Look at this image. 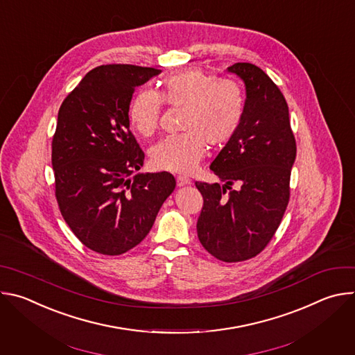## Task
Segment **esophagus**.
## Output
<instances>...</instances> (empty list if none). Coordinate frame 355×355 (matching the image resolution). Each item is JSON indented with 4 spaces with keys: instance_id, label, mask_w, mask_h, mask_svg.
Returning <instances> with one entry per match:
<instances>
[{
    "instance_id": "34e87169",
    "label": "esophagus",
    "mask_w": 355,
    "mask_h": 355,
    "mask_svg": "<svg viewBox=\"0 0 355 355\" xmlns=\"http://www.w3.org/2000/svg\"><path fill=\"white\" fill-rule=\"evenodd\" d=\"M188 184H191V180L188 177H185V175H178L177 177V185L178 187H184V185H188Z\"/></svg>"
}]
</instances>
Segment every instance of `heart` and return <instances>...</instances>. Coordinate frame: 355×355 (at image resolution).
I'll use <instances>...</instances> for the list:
<instances>
[{
    "mask_svg": "<svg viewBox=\"0 0 355 355\" xmlns=\"http://www.w3.org/2000/svg\"><path fill=\"white\" fill-rule=\"evenodd\" d=\"M163 103L184 110L182 133L160 140L150 150L155 167L188 174L205 156L208 143L214 147L227 144L240 130L245 115L243 87L200 70H184L162 83L160 94L139 89L129 105V121L141 136L153 135L160 123Z\"/></svg>",
    "mask_w": 355,
    "mask_h": 355,
    "instance_id": "1",
    "label": "heart"
}]
</instances>
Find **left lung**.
<instances>
[{
    "label": "left lung",
    "instance_id": "left-lung-1",
    "mask_svg": "<svg viewBox=\"0 0 355 355\" xmlns=\"http://www.w3.org/2000/svg\"><path fill=\"white\" fill-rule=\"evenodd\" d=\"M227 71L244 81L245 115L237 135L211 164L223 184L195 182L204 198L196 232L214 257L239 263L260 254L282 220L296 141L277 84L251 63H236ZM234 183L239 190L231 189Z\"/></svg>",
    "mask_w": 355,
    "mask_h": 355
}]
</instances>
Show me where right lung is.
Masks as SVG:
<instances>
[{
  "label": "right lung",
  "mask_w": 355,
  "mask_h": 355,
  "mask_svg": "<svg viewBox=\"0 0 355 355\" xmlns=\"http://www.w3.org/2000/svg\"><path fill=\"white\" fill-rule=\"evenodd\" d=\"M162 70L133 64L92 69L66 96L52 141L60 212L89 250L119 256L150 232L175 188L167 171L139 173L144 153L129 129L135 88Z\"/></svg>",
  "instance_id": "right-lung-1"
}]
</instances>
